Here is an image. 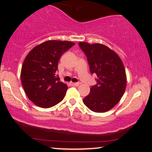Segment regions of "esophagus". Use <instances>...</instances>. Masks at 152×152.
<instances>
[{
  "instance_id": "1",
  "label": "esophagus",
  "mask_w": 152,
  "mask_h": 152,
  "mask_svg": "<svg viewBox=\"0 0 152 152\" xmlns=\"http://www.w3.org/2000/svg\"><path fill=\"white\" fill-rule=\"evenodd\" d=\"M71 85L73 86H79V83H73V82H71Z\"/></svg>"
}]
</instances>
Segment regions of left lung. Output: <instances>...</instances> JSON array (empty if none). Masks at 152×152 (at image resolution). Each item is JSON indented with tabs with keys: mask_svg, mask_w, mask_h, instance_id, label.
<instances>
[{
	"mask_svg": "<svg viewBox=\"0 0 152 152\" xmlns=\"http://www.w3.org/2000/svg\"><path fill=\"white\" fill-rule=\"evenodd\" d=\"M84 52L91 74L97 76V83L90 88V94L83 102L97 113L109 111L121 100L126 86L124 66L118 54L102 43H78Z\"/></svg>",
	"mask_w": 152,
	"mask_h": 152,
	"instance_id": "8db88e82",
	"label": "left lung"
}]
</instances>
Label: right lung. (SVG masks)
<instances>
[{
  "label": "right lung",
  "instance_id": "obj_1",
  "mask_svg": "<svg viewBox=\"0 0 152 152\" xmlns=\"http://www.w3.org/2000/svg\"><path fill=\"white\" fill-rule=\"evenodd\" d=\"M74 43L49 40L35 46L26 56L20 71L26 96L36 106L50 108L64 99L68 86L56 72L63 53Z\"/></svg>",
  "mask_w": 152,
  "mask_h": 152
}]
</instances>
